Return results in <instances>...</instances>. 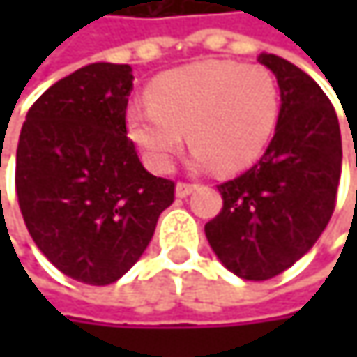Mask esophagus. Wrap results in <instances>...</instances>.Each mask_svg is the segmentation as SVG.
I'll list each match as a JSON object with an SVG mask.
<instances>
[{"label": "esophagus", "mask_w": 357, "mask_h": 357, "mask_svg": "<svg viewBox=\"0 0 357 357\" xmlns=\"http://www.w3.org/2000/svg\"><path fill=\"white\" fill-rule=\"evenodd\" d=\"M194 190H196V183L178 181V185H176V196H178V198H185V196H190Z\"/></svg>", "instance_id": "esophagus-1"}]
</instances>
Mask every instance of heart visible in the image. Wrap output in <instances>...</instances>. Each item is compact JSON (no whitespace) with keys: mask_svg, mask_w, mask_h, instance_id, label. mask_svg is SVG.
I'll list each match as a JSON object with an SVG mask.
<instances>
[{"mask_svg":"<svg viewBox=\"0 0 357 357\" xmlns=\"http://www.w3.org/2000/svg\"><path fill=\"white\" fill-rule=\"evenodd\" d=\"M279 117L281 93L266 68L202 59L153 78L146 103L128 105L123 126L155 172L174 167L188 132L194 167L236 174L260 159Z\"/></svg>","mask_w":357,"mask_h":357,"instance_id":"heart-1","label":"heart"}]
</instances>
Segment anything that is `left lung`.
<instances>
[{"instance_id":"obj_1","label":"left lung","mask_w":357,"mask_h":357,"mask_svg":"<svg viewBox=\"0 0 357 357\" xmlns=\"http://www.w3.org/2000/svg\"><path fill=\"white\" fill-rule=\"evenodd\" d=\"M281 91L277 132L260 161L219 188L221 213L204 225L217 258L238 277L266 281L317 244L337 198L341 130L322 89L298 66L260 53Z\"/></svg>"}]
</instances>
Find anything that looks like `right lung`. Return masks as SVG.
<instances>
[{
    "mask_svg": "<svg viewBox=\"0 0 357 357\" xmlns=\"http://www.w3.org/2000/svg\"><path fill=\"white\" fill-rule=\"evenodd\" d=\"M128 63H91L29 109L16 194L31 238L63 275L109 285L146 250L176 183L149 174L126 134Z\"/></svg>",
    "mask_w": 357,
    "mask_h": 357,
    "instance_id": "1",
    "label": "right lung"
}]
</instances>
